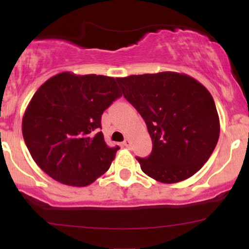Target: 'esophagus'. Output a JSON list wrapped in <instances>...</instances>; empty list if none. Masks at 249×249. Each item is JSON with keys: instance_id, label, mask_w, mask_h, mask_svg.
I'll return each instance as SVG.
<instances>
[{"instance_id": "34e87169", "label": "esophagus", "mask_w": 249, "mask_h": 249, "mask_svg": "<svg viewBox=\"0 0 249 249\" xmlns=\"http://www.w3.org/2000/svg\"><path fill=\"white\" fill-rule=\"evenodd\" d=\"M123 146L130 147L131 146V141H130V139H125V141L123 142Z\"/></svg>"}]
</instances>
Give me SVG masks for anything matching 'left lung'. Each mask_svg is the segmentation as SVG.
Wrapping results in <instances>:
<instances>
[{
	"label": "left lung",
	"mask_w": 249,
	"mask_h": 249,
	"mask_svg": "<svg viewBox=\"0 0 249 249\" xmlns=\"http://www.w3.org/2000/svg\"><path fill=\"white\" fill-rule=\"evenodd\" d=\"M123 95L141 113L152 139V152L137 158L157 181L173 184L204 166L219 139L213 97L185 73L164 71L117 78Z\"/></svg>",
	"instance_id": "1"
}]
</instances>
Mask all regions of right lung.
Wrapping results in <instances>:
<instances>
[{"mask_svg": "<svg viewBox=\"0 0 249 249\" xmlns=\"http://www.w3.org/2000/svg\"><path fill=\"white\" fill-rule=\"evenodd\" d=\"M116 81L61 72L31 98L22 121L25 145L56 181L84 187L110 167L119 147H108L98 131L103 112L122 96Z\"/></svg>", "mask_w": 249, "mask_h": 249, "instance_id": "obj_1", "label": "right lung"}]
</instances>
